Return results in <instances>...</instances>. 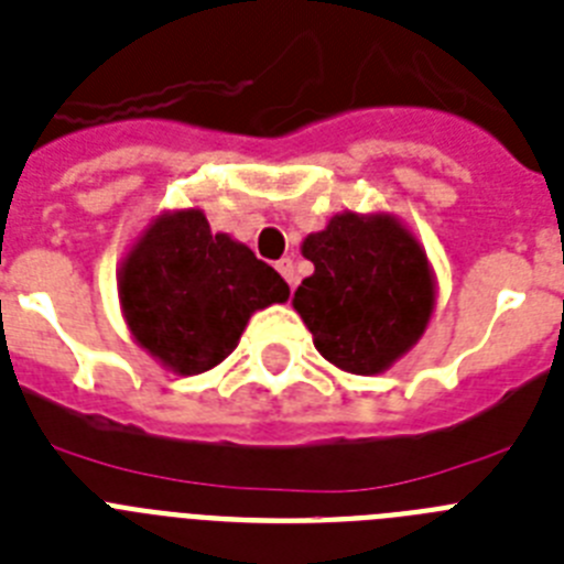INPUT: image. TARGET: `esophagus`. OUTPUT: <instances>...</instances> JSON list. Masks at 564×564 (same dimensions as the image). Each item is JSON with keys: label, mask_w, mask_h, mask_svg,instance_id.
<instances>
[{"label": "esophagus", "mask_w": 564, "mask_h": 564, "mask_svg": "<svg viewBox=\"0 0 564 564\" xmlns=\"http://www.w3.org/2000/svg\"><path fill=\"white\" fill-rule=\"evenodd\" d=\"M276 271L285 276V282L291 288H296V282H300V276H296V268H293V259L285 257V259H279L276 262Z\"/></svg>", "instance_id": "1"}]
</instances>
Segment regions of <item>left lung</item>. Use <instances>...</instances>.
I'll list each match as a JSON object with an SVG mask.
<instances>
[{
    "mask_svg": "<svg viewBox=\"0 0 564 564\" xmlns=\"http://www.w3.org/2000/svg\"><path fill=\"white\" fill-rule=\"evenodd\" d=\"M302 257L314 273L293 311L330 365L377 377L422 339L436 307V279L420 239L391 214L330 216L307 234Z\"/></svg>",
    "mask_w": 564,
    "mask_h": 564,
    "instance_id": "8db88e82",
    "label": "left lung"
}]
</instances>
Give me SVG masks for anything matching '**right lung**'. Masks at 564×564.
I'll list each match as a JSON object with an SVG mask.
<instances>
[{
	"label": "right lung",
	"instance_id": "1",
	"mask_svg": "<svg viewBox=\"0 0 564 564\" xmlns=\"http://www.w3.org/2000/svg\"><path fill=\"white\" fill-rule=\"evenodd\" d=\"M288 296L285 279L248 245L214 234L199 208L153 216L119 264V305L133 341L180 377L216 368L250 316Z\"/></svg>",
	"mask_w": 564,
	"mask_h": 564
}]
</instances>
